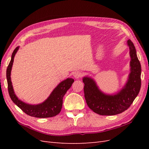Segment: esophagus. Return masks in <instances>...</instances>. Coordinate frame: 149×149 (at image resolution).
I'll use <instances>...</instances> for the list:
<instances>
[{"label": "esophagus", "instance_id": "1", "mask_svg": "<svg viewBox=\"0 0 149 149\" xmlns=\"http://www.w3.org/2000/svg\"><path fill=\"white\" fill-rule=\"evenodd\" d=\"M82 76V73H81L80 71H76L74 72V73L73 74V76L76 78V79H78L80 77H81Z\"/></svg>", "mask_w": 149, "mask_h": 149}]
</instances>
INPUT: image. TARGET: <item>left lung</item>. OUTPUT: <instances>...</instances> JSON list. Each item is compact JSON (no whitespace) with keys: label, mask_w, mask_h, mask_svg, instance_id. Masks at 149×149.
Here are the masks:
<instances>
[{"label":"left lung","mask_w":149,"mask_h":149,"mask_svg":"<svg viewBox=\"0 0 149 149\" xmlns=\"http://www.w3.org/2000/svg\"><path fill=\"white\" fill-rule=\"evenodd\" d=\"M129 48L130 73L124 86L113 94L104 93L94 79L84 76V97L88 107L96 114L102 116L116 115L127 110L137 96L141 86V66L136 48L131 40H127Z\"/></svg>","instance_id":"left-lung-1"}]
</instances>
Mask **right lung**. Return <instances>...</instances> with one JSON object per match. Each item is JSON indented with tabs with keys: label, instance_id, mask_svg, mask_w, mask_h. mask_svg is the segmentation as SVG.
<instances>
[{
	"label": "right lung",
	"instance_id": "obj_1",
	"mask_svg": "<svg viewBox=\"0 0 149 149\" xmlns=\"http://www.w3.org/2000/svg\"><path fill=\"white\" fill-rule=\"evenodd\" d=\"M19 47H17L13 52L11 60L7 69V80L8 84V91L12 101L25 114L30 116L38 118H52L60 112L63 104V98L74 82L73 78H68L59 83L47 100L38 104H29L20 100L15 95L13 91L11 81V71L13 63V59Z\"/></svg>",
	"mask_w": 149,
	"mask_h": 149
}]
</instances>
